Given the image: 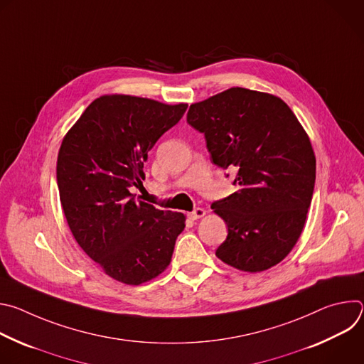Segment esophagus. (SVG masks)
I'll list each match as a JSON object with an SVG mask.
<instances>
[{
    "label": "esophagus",
    "mask_w": 364,
    "mask_h": 364,
    "mask_svg": "<svg viewBox=\"0 0 364 364\" xmlns=\"http://www.w3.org/2000/svg\"><path fill=\"white\" fill-rule=\"evenodd\" d=\"M205 215V210L204 209H200V207H197V209H194L193 212L187 213V216L191 219V220H197L200 218H203Z\"/></svg>",
    "instance_id": "esophagus-1"
}]
</instances>
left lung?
I'll list each match as a JSON object with an SVG mask.
<instances>
[{"label": "left lung", "instance_id": "8db88e82", "mask_svg": "<svg viewBox=\"0 0 364 364\" xmlns=\"http://www.w3.org/2000/svg\"><path fill=\"white\" fill-rule=\"evenodd\" d=\"M187 122L218 167L237 170L239 190L212 204L228 225L216 256L245 272L275 267L295 246L314 193L306 132L282 99L245 87L193 103Z\"/></svg>", "mask_w": 364, "mask_h": 364}]
</instances>
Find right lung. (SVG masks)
<instances>
[{"instance_id":"obj_1","label":"right lung","mask_w":364,"mask_h":364,"mask_svg":"<svg viewBox=\"0 0 364 364\" xmlns=\"http://www.w3.org/2000/svg\"><path fill=\"white\" fill-rule=\"evenodd\" d=\"M187 103L129 95L95 99L66 134L58 187L68 225L85 253L111 278L139 285L159 277L184 230L183 213L129 193L144 180L148 151L184 115Z\"/></svg>"}]
</instances>
